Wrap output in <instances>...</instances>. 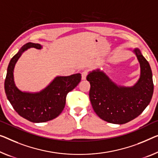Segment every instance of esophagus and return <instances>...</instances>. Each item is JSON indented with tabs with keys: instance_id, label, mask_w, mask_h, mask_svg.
Masks as SVG:
<instances>
[{
	"instance_id": "obj_1",
	"label": "esophagus",
	"mask_w": 158,
	"mask_h": 158,
	"mask_svg": "<svg viewBox=\"0 0 158 158\" xmlns=\"http://www.w3.org/2000/svg\"><path fill=\"white\" fill-rule=\"evenodd\" d=\"M88 73H89L88 70H86V69L84 70V71L82 72V73H81V79L82 80L86 79V76H87V75H88Z\"/></svg>"
}]
</instances>
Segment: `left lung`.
<instances>
[{"label":"left lung","instance_id":"1","mask_svg":"<svg viewBox=\"0 0 158 158\" xmlns=\"http://www.w3.org/2000/svg\"><path fill=\"white\" fill-rule=\"evenodd\" d=\"M133 52L140 63V76L133 86H118L99 69L87 75L91 85L89 98L94 111L109 123H128L139 116L151 101L154 89L151 68L139 49H134Z\"/></svg>","mask_w":158,"mask_h":158}]
</instances>
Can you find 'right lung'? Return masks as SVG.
Segmentation results:
<instances>
[{"label":"right lung","instance_id":"add662e5","mask_svg":"<svg viewBox=\"0 0 158 158\" xmlns=\"http://www.w3.org/2000/svg\"><path fill=\"white\" fill-rule=\"evenodd\" d=\"M42 48L41 44L28 42L20 48L9 63L5 80V91L14 110L32 123H42L57 117L65 106L67 94L81 81V74L67 77H56L43 90L36 93L24 92L15 86L13 71L22 54L27 49Z\"/></svg>","mask_w":158,"mask_h":158}]
</instances>
